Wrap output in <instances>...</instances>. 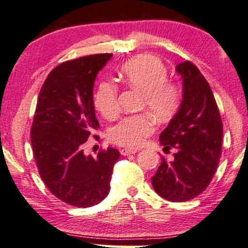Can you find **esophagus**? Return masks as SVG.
I'll return each instance as SVG.
<instances>
[{
	"label": "esophagus",
	"mask_w": 248,
	"mask_h": 248,
	"mask_svg": "<svg viewBox=\"0 0 248 248\" xmlns=\"http://www.w3.org/2000/svg\"><path fill=\"white\" fill-rule=\"evenodd\" d=\"M138 152V149H134V148H123L121 149V154L122 155H130V154H136Z\"/></svg>",
	"instance_id": "1"
}]
</instances>
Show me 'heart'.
Wrapping results in <instances>:
<instances>
[{
	"label": "heart",
	"instance_id": "obj_1",
	"mask_svg": "<svg viewBox=\"0 0 248 248\" xmlns=\"http://www.w3.org/2000/svg\"><path fill=\"white\" fill-rule=\"evenodd\" d=\"M119 77L127 86L141 92L140 106L147 108L158 121L172 117L178 109L182 101L179 85L167 79L166 65L154 55H138L125 62L119 70ZM93 103L103 117L114 119L119 112L117 85L110 80L101 81L93 95ZM151 114L142 111L122 118L110 129V141L126 147L142 145L156 126Z\"/></svg>",
	"mask_w": 248,
	"mask_h": 248
}]
</instances>
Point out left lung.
Segmentation results:
<instances>
[{
    "instance_id": "obj_1",
    "label": "left lung",
    "mask_w": 248,
    "mask_h": 248,
    "mask_svg": "<svg viewBox=\"0 0 248 248\" xmlns=\"http://www.w3.org/2000/svg\"><path fill=\"white\" fill-rule=\"evenodd\" d=\"M184 82L182 106L160 136L173 160L162 156L152 177L156 193L172 202L198 197L212 182L222 154L223 124L208 81L189 61L177 65Z\"/></svg>"
}]
</instances>
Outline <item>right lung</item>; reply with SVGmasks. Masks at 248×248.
I'll use <instances>...</instances> for the list:
<instances>
[{
    "mask_svg": "<svg viewBox=\"0 0 248 248\" xmlns=\"http://www.w3.org/2000/svg\"><path fill=\"white\" fill-rule=\"evenodd\" d=\"M110 57L88 55L51 70L40 90L31 127L33 155L45 185L63 202L80 208L97 204L109 194L119 157L111 147L100 149L95 157L85 156L81 149L100 127L93 86Z\"/></svg>",
    "mask_w": 248,
    "mask_h": 248,
    "instance_id": "1",
    "label": "right lung"
}]
</instances>
